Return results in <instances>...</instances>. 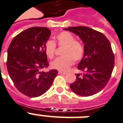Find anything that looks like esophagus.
Segmentation results:
<instances>
[{"mask_svg": "<svg viewBox=\"0 0 123 123\" xmlns=\"http://www.w3.org/2000/svg\"><path fill=\"white\" fill-rule=\"evenodd\" d=\"M58 73L59 74H62V75H66L67 74L66 73H64V72H62V71H59Z\"/></svg>", "mask_w": 123, "mask_h": 123, "instance_id": "34e87169", "label": "esophagus"}]
</instances>
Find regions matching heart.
<instances>
[{"mask_svg": "<svg viewBox=\"0 0 123 123\" xmlns=\"http://www.w3.org/2000/svg\"><path fill=\"white\" fill-rule=\"evenodd\" d=\"M59 46L64 47L61 57H57L50 63L52 69L60 71H66L73 65V60L79 61L83 57L84 48L82 44L76 41V38L71 33L62 32L56 37ZM55 49V44L52 41H48L44 46V51L47 57L53 58Z\"/></svg>", "mask_w": 123, "mask_h": 123, "instance_id": "heart-1", "label": "heart"}]
</instances>
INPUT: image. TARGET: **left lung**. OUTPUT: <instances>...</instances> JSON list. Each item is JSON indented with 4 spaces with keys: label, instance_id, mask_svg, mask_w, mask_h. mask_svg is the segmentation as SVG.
<instances>
[{
    "label": "left lung",
    "instance_id": "obj_1",
    "mask_svg": "<svg viewBox=\"0 0 123 123\" xmlns=\"http://www.w3.org/2000/svg\"><path fill=\"white\" fill-rule=\"evenodd\" d=\"M78 36L84 43V54L77 65L83 73L76 74L71 90L81 96L100 92L109 81L114 66V56L109 40L105 35L84 26L64 29Z\"/></svg>",
    "mask_w": 123,
    "mask_h": 123
}]
</instances>
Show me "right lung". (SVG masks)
<instances>
[{
	"label": "right lung",
	"mask_w": 123,
	"mask_h": 123,
	"mask_svg": "<svg viewBox=\"0 0 123 123\" xmlns=\"http://www.w3.org/2000/svg\"><path fill=\"white\" fill-rule=\"evenodd\" d=\"M50 36L47 27L25 30L12 39L7 50V71L15 87L31 98L40 96L50 87L57 75L55 69L41 70L49 66L44 46Z\"/></svg>",
	"instance_id": "1"
}]
</instances>
